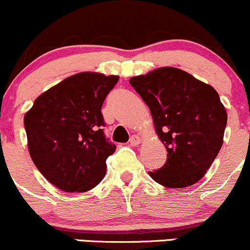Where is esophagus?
<instances>
[{"mask_svg":"<svg viewBox=\"0 0 250 250\" xmlns=\"http://www.w3.org/2000/svg\"><path fill=\"white\" fill-rule=\"evenodd\" d=\"M140 143H141V137L137 136V135H133V136L130 137V140H129V145L133 146V147L140 145Z\"/></svg>","mask_w":250,"mask_h":250,"instance_id":"34e87169","label":"esophagus"}]
</instances>
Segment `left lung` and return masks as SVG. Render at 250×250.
<instances>
[{"instance_id": "obj_1", "label": "left lung", "mask_w": 250, "mask_h": 250, "mask_svg": "<svg viewBox=\"0 0 250 250\" xmlns=\"http://www.w3.org/2000/svg\"><path fill=\"white\" fill-rule=\"evenodd\" d=\"M150 109L167 161L151 179L168 188L193 186L205 176L223 143L227 111L217 91L186 71L155 69L129 80Z\"/></svg>"}]
</instances>
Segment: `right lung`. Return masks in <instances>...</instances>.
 Returning a JSON list of instances; mask_svg holds the SVG:
<instances>
[{
    "label": "right lung",
    "mask_w": 250,
    "mask_h": 250,
    "mask_svg": "<svg viewBox=\"0 0 250 250\" xmlns=\"http://www.w3.org/2000/svg\"><path fill=\"white\" fill-rule=\"evenodd\" d=\"M119 76L79 73L41 94L24 115L28 149L36 168L68 193L96 187L116 146L105 139L103 101Z\"/></svg>",
    "instance_id": "add662e5"
}]
</instances>
